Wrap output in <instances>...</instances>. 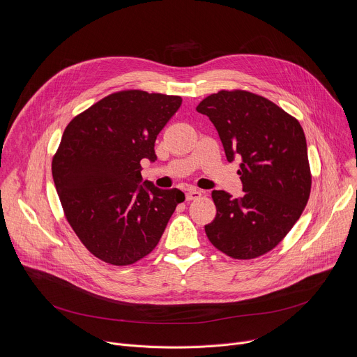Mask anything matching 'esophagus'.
<instances>
[{
    "label": "esophagus",
    "instance_id": "obj_1",
    "mask_svg": "<svg viewBox=\"0 0 357 357\" xmlns=\"http://www.w3.org/2000/svg\"><path fill=\"white\" fill-rule=\"evenodd\" d=\"M200 195H202V193H200L197 189H193V188H192V189H188V192H186V200L190 202V200L199 199Z\"/></svg>",
    "mask_w": 357,
    "mask_h": 357
}]
</instances>
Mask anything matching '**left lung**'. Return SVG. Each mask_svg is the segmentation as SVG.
<instances>
[{
	"label": "left lung",
	"mask_w": 357,
	"mask_h": 357,
	"mask_svg": "<svg viewBox=\"0 0 357 357\" xmlns=\"http://www.w3.org/2000/svg\"><path fill=\"white\" fill-rule=\"evenodd\" d=\"M196 110L218 130L243 196L213 190L216 218L205 226L211 243L231 259L250 260L273 250L292 229L311 192L307 139L301 124L273 101L250 91L222 90Z\"/></svg>",
	"instance_id": "left-lung-1"
}]
</instances>
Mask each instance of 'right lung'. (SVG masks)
Segmentation results:
<instances>
[{
  "instance_id": "1",
  "label": "right lung",
  "mask_w": 357,
  "mask_h": 357,
  "mask_svg": "<svg viewBox=\"0 0 357 357\" xmlns=\"http://www.w3.org/2000/svg\"><path fill=\"white\" fill-rule=\"evenodd\" d=\"M182 105L179 96L126 90L75 117L52 161L66 219L86 248L109 264L128 266L158 244L178 203L176 188L142 181L155 139Z\"/></svg>"
}]
</instances>
